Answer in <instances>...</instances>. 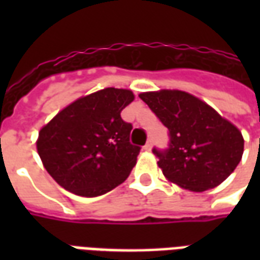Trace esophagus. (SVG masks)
Instances as JSON below:
<instances>
[{"label": "esophagus", "instance_id": "34e87169", "mask_svg": "<svg viewBox=\"0 0 260 260\" xmlns=\"http://www.w3.org/2000/svg\"><path fill=\"white\" fill-rule=\"evenodd\" d=\"M152 142H147L146 145H145V150H152Z\"/></svg>", "mask_w": 260, "mask_h": 260}]
</instances>
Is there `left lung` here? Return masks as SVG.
<instances>
[{
    "instance_id": "left-lung-1",
    "label": "left lung",
    "mask_w": 260,
    "mask_h": 260,
    "mask_svg": "<svg viewBox=\"0 0 260 260\" xmlns=\"http://www.w3.org/2000/svg\"><path fill=\"white\" fill-rule=\"evenodd\" d=\"M139 97L169 129V146L153 147L166 178L203 192L234 171L244 153V138L210 106L181 90L149 91Z\"/></svg>"
}]
</instances>
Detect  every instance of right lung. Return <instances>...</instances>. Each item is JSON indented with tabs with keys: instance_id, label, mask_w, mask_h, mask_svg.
<instances>
[{
	"instance_id": "1",
	"label": "right lung",
	"mask_w": 260,
	"mask_h": 260,
	"mask_svg": "<svg viewBox=\"0 0 260 260\" xmlns=\"http://www.w3.org/2000/svg\"><path fill=\"white\" fill-rule=\"evenodd\" d=\"M131 102V90L107 87L78 99L43 126L37 152L62 188L94 198L126 180L141 152L129 142L132 124L121 118Z\"/></svg>"
}]
</instances>
